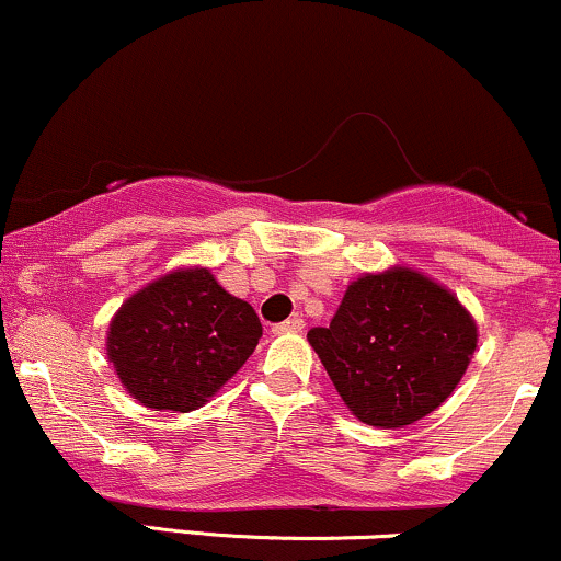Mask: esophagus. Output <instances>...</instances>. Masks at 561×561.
<instances>
[{"mask_svg":"<svg viewBox=\"0 0 561 561\" xmlns=\"http://www.w3.org/2000/svg\"><path fill=\"white\" fill-rule=\"evenodd\" d=\"M302 327H306V321L300 317H293L287 321H282V324H274V334H289V332H302Z\"/></svg>","mask_w":561,"mask_h":561,"instance_id":"1","label":"esophagus"}]
</instances>
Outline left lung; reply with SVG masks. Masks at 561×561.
I'll return each instance as SVG.
<instances>
[{
    "label": "left lung",
    "mask_w": 561,
    "mask_h": 561,
    "mask_svg": "<svg viewBox=\"0 0 561 561\" xmlns=\"http://www.w3.org/2000/svg\"><path fill=\"white\" fill-rule=\"evenodd\" d=\"M308 343L353 416L396 430L456 390L478 324L446 287L396 266L351 282L330 327H313Z\"/></svg>",
    "instance_id": "obj_1"
}]
</instances>
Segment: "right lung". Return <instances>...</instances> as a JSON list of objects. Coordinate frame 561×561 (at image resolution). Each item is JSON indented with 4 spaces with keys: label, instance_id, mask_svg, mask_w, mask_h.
I'll use <instances>...</instances> for the list:
<instances>
[{
    "label": "right lung",
    "instance_id": "1",
    "mask_svg": "<svg viewBox=\"0 0 561 561\" xmlns=\"http://www.w3.org/2000/svg\"><path fill=\"white\" fill-rule=\"evenodd\" d=\"M261 334L253 306L229 295L208 268H176L121 306L107 358L141 405L184 414L240 371Z\"/></svg>",
    "mask_w": 561,
    "mask_h": 561
}]
</instances>
